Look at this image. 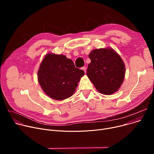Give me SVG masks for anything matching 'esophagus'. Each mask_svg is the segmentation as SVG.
<instances>
[{
	"mask_svg": "<svg viewBox=\"0 0 154 154\" xmlns=\"http://www.w3.org/2000/svg\"><path fill=\"white\" fill-rule=\"evenodd\" d=\"M82 69L85 72V73L86 72V68H85V67H82Z\"/></svg>",
	"mask_w": 154,
	"mask_h": 154,
	"instance_id": "1",
	"label": "esophagus"
}]
</instances>
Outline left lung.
<instances>
[{
  "label": "left lung",
  "mask_w": 154,
  "mask_h": 154,
  "mask_svg": "<svg viewBox=\"0 0 154 154\" xmlns=\"http://www.w3.org/2000/svg\"><path fill=\"white\" fill-rule=\"evenodd\" d=\"M91 63L87 75L101 94L111 95L118 91L123 83L125 67L120 55L113 49L93 50L89 54Z\"/></svg>",
  "instance_id": "8db88e82"
}]
</instances>
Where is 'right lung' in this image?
Segmentation results:
<instances>
[{
  "label": "right lung",
  "mask_w": 154,
  "mask_h": 154,
  "mask_svg": "<svg viewBox=\"0 0 154 154\" xmlns=\"http://www.w3.org/2000/svg\"><path fill=\"white\" fill-rule=\"evenodd\" d=\"M84 75L83 70L75 67L72 60L62 54L48 53L40 64L38 80L47 96L62 100L74 94Z\"/></svg>",
  "instance_id": "right-lung-1"
}]
</instances>
